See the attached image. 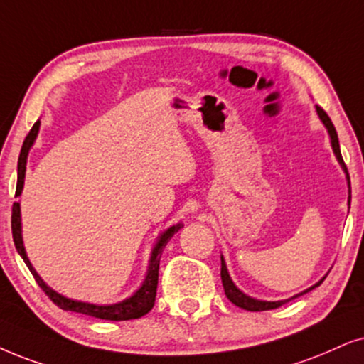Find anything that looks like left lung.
I'll return each instance as SVG.
<instances>
[{
    "label": "left lung",
    "instance_id": "left-lung-1",
    "mask_svg": "<svg viewBox=\"0 0 364 364\" xmlns=\"http://www.w3.org/2000/svg\"><path fill=\"white\" fill-rule=\"evenodd\" d=\"M316 110H317V116H319V119H321V121H323V124L326 126V129H328L329 137H331V146H333V151H334V154H336V159H338V163L341 164L343 171L346 173V179H348V191H349V196H348V205H349V203H351V183H349L348 168H346V164H344V161H343L341 149H339L338 132H336V129H334V126H333V122H331V119H329L328 114H326L324 110L319 107V105H316ZM220 274H222V284H223V289H225V296H227V297L230 299V302H233V304H235V306L242 307V309H245V311H252V312L277 309V307H280L282 304H285V302H289V301H291V299H296V297H299V296H302V294H306V292L312 291V289H316L317 285L323 284V280L326 279V277H323V279L319 280V282L312 285V287L306 289V291H304V292H301V294H296V296L291 297V299H284V301H259V299H254V297L247 296V294H243V292L240 291V289H238L237 285L233 284V280H232V277H230V274H228L227 264H225V260H223V255H222V272H220Z\"/></svg>",
    "mask_w": 364,
    "mask_h": 364
}]
</instances>
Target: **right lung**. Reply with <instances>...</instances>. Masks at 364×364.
I'll use <instances>...</instances> for the list:
<instances>
[{
	"instance_id": "add662e5",
	"label": "right lung",
	"mask_w": 364,
	"mask_h": 364,
	"mask_svg": "<svg viewBox=\"0 0 364 364\" xmlns=\"http://www.w3.org/2000/svg\"><path fill=\"white\" fill-rule=\"evenodd\" d=\"M40 131V121H36L28 132V136L25 137V142L21 146L20 158H18V181H16V193L15 196H20L23 191V185H25V171H26V159H28V153L33 146V142L38 136ZM179 228H183V223H176L173 227H169L166 232L161 233L158 242L151 252L149 259V267L148 274H146V279L142 280V285L137 291L132 294L131 297L124 299V301L117 302V304H109V306H97L90 304V302H82V301H73V299H68L62 294L55 292L52 287H48L47 284L41 280V277L36 274V270L31 265L28 260V255L25 252V245H23V237H21V213H20V203L15 201L13 203V213H11V232H13V242H15V247L18 254L21 255V259L25 260L26 267L30 269V272L33 274L36 284L40 285L41 291H43L47 296L52 299L60 309L63 311H72V312H80V314L99 317V319L105 321H129V319H137V317H142L144 314L153 309L154 301H156V289H158V275H159V260L161 254H163L166 243L171 240V237L178 232Z\"/></svg>"
}]
</instances>
